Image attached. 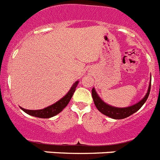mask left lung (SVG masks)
<instances>
[{"instance_id": "obj_1", "label": "left lung", "mask_w": 160, "mask_h": 160, "mask_svg": "<svg viewBox=\"0 0 160 160\" xmlns=\"http://www.w3.org/2000/svg\"><path fill=\"white\" fill-rule=\"evenodd\" d=\"M151 83H152V80H151V82H150L149 87H148V90L147 94L145 95V97L141 100L139 102L136 103L135 105L131 106L129 107H126V108H117V107H111V106H109L107 104H106L102 100H101L98 95L96 93L94 88L92 89V97L93 100H94V105L97 107V109L102 114H105L107 116L110 117V118H114V119H122V118H125L127 117H129L130 115L133 114L134 113H135L136 111H138L139 109L142 107V106L143 105L145 102L148 99V96L150 94V90H151Z\"/></svg>"}]
</instances>
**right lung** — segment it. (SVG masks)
Here are the masks:
<instances>
[{"label":"right lung","instance_id":"obj_1","mask_svg":"<svg viewBox=\"0 0 160 160\" xmlns=\"http://www.w3.org/2000/svg\"><path fill=\"white\" fill-rule=\"evenodd\" d=\"M78 81L76 82L75 83H73V85L72 86L70 91H69V92L66 94V96H64L62 99H60L58 102H57L53 104V105L46 107V108H44L42 109V110H37V111L25 110V109L22 108V107H21V109H22L23 111H25V113H27L28 114H29V115L38 117V118H51V117L53 116H55L56 114H59V113L62 111L63 109L68 105V103L70 101L73 93L75 91V89L78 86Z\"/></svg>","mask_w":160,"mask_h":160}]
</instances>
